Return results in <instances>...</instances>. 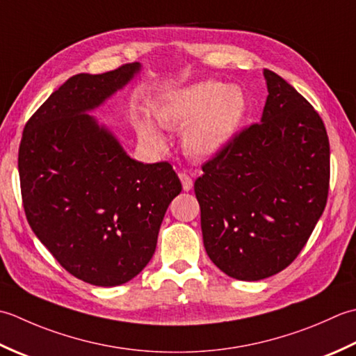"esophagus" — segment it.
Listing matches in <instances>:
<instances>
[{
    "label": "esophagus",
    "mask_w": 356,
    "mask_h": 356,
    "mask_svg": "<svg viewBox=\"0 0 356 356\" xmlns=\"http://www.w3.org/2000/svg\"><path fill=\"white\" fill-rule=\"evenodd\" d=\"M178 177H179V179H181V183H183V188L186 192H188L191 191V188L193 187V181H192V178L187 175L186 172H179L178 173Z\"/></svg>",
    "instance_id": "esophagus-1"
}]
</instances>
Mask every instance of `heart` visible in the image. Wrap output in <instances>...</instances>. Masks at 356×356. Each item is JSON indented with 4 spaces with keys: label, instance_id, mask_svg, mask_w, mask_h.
Instances as JSON below:
<instances>
[{
    "label": "heart",
    "instance_id": "b5f03b06",
    "mask_svg": "<svg viewBox=\"0 0 356 356\" xmlns=\"http://www.w3.org/2000/svg\"><path fill=\"white\" fill-rule=\"evenodd\" d=\"M248 115L241 87L206 79L169 93L155 107L165 129L181 130V146L193 158H212L229 146ZM140 136L152 147H163V136L150 122H141Z\"/></svg>",
    "mask_w": 356,
    "mask_h": 356
}]
</instances>
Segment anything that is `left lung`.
I'll list each match as a JSON object with an SVG mask.
<instances>
[{
    "instance_id": "8db88e82",
    "label": "left lung",
    "mask_w": 356,
    "mask_h": 356,
    "mask_svg": "<svg viewBox=\"0 0 356 356\" xmlns=\"http://www.w3.org/2000/svg\"><path fill=\"white\" fill-rule=\"evenodd\" d=\"M261 122L235 135L195 181L202 241L229 277L258 281L284 270L306 245L329 193L324 122L286 79L264 69Z\"/></svg>"
}]
</instances>
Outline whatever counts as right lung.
<instances>
[{
  "label": "right lung",
  "mask_w": 356,
  "mask_h": 356,
  "mask_svg": "<svg viewBox=\"0 0 356 356\" xmlns=\"http://www.w3.org/2000/svg\"><path fill=\"white\" fill-rule=\"evenodd\" d=\"M141 69L78 74L27 121L18 152L23 206L33 234L69 273L93 286L135 278L156 249L179 178L169 163L130 158L89 113Z\"/></svg>",
  "instance_id": "obj_1"
}]
</instances>
